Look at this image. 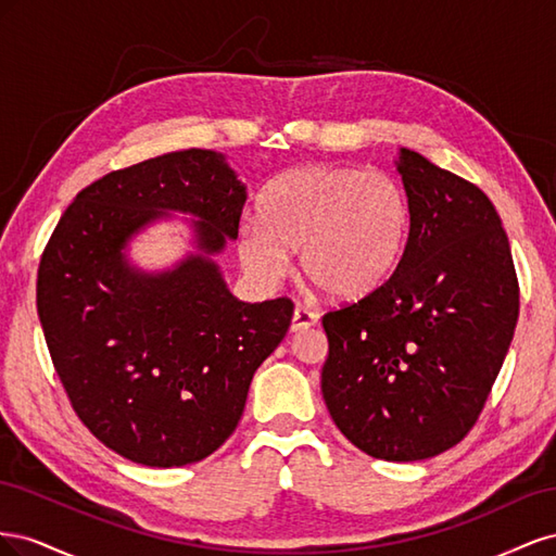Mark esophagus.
I'll use <instances>...</instances> for the list:
<instances>
[{"label":"esophagus","instance_id":"esophagus-1","mask_svg":"<svg viewBox=\"0 0 556 556\" xmlns=\"http://www.w3.org/2000/svg\"><path fill=\"white\" fill-rule=\"evenodd\" d=\"M317 313H313V311H308V308H304V306H296L294 308V315H292V331L294 333H299V331H306V329H311V327H315L317 325Z\"/></svg>","mask_w":556,"mask_h":556}]
</instances>
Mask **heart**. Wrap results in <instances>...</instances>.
<instances>
[{
    "label": "heart",
    "mask_w": 556,
    "mask_h": 556,
    "mask_svg": "<svg viewBox=\"0 0 556 556\" xmlns=\"http://www.w3.org/2000/svg\"><path fill=\"white\" fill-rule=\"evenodd\" d=\"M410 206L401 185L382 172L313 164L268 182L260 217L239 231V252L252 274H285L290 250L319 290L362 299L387 280L408 239Z\"/></svg>",
    "instance_id": "b5f03b06"
}]
</instances>
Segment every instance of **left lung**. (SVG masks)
<instances>
[{"instance_id": "left-lung-1", "label": "left lung", "mask_w": 556, "mask_h": 556, "mask_svg": "<svg viewBox=\"0 0 556 556\" xmlns=\"http://www.w3.org/2000/svg\"><path fill=\"white\" fill-rule=\"evenodd\" d=\"M396 172L410 206L406 250L378 290L323 317V396L352 445L417 462L473 429L508 355L519 285L480 188L408 148Z\"/></svg>"}]
</instances>
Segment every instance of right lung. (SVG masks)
Masks as SVG:
<instances>
[{"label": "right lung", "mask_w": 556, "mask_h": 556, "mask_svg": "<svg viewBox=\"0 0 556 556\" xmlns=\"http://www.w3.org/2000/svg\"><path fill=\"white\" fill-rule=\"evenodd\" d=\"M245 199L225 155L180 150L80 190L43 250L37 311L50 359L80 422L134 464L174 468L220 447L290 329L288 296L245 304L213 260L239 237ZM172 212L195 217L198 252L148 275L126 245Z\"/></svg>", "instance_id": "obj_1"}]
</instances>
